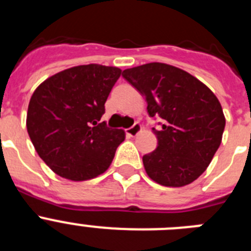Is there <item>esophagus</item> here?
<instances>
[{
    "instance_id": "34e87169",
    "label": "esophagus",
    "mask_w": 251,
    "mask_h": 251,
    "mask_svg": "<svg viewBox=\"0 0 251 251\" xmlns=\"http://www.w3.org/2000/svg\"><path fill=\"white\" fill-rule=\"evenodd\" d=\"M142 130V126L139 123H134L130 128H128V129H126V133H127L128 136L129 137H136L138 136L139 133H141Z\"/></svg>"
}]
</instances>
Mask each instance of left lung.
Segmentation results:
<instances>
[{
	"mask_svg": "<svg viewBox=\"0 0 251 251\" xmlns=\"http://www.w3.org/2000/svg\"><path fill=\"white\" fill-rule=\"evenodd\" d=\"M123 77L147 100L151 117L162 119L153 128L158 146L143 156L148 177L167 187L197 179L220 147L225 115L216 95L197 77L165 63L126 69Z\"/></svg>",
	"mask_w": 251,
	"mask_h": 251,
	"instance_id": "obj_1",
	"label": "left lung"
}]
</instances>
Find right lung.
Instances as JSON below:
<instances>
[{
  "label": "right lung",
  "mask_w": 251,
  "mask_h": 251,
  "mask_svg": "<svg viewBox=\"0 0 251 251\" xmlns=\"http://www.w3.org/2000/svg\"><path fill=\"white\" fill-rule=\"evenodd\" d=\"M122 70L99 64L56 73L31 95L26 127L40 158L60 177L86 181L104 174L126 138L101 122Z\"/></svg>",
  "instance_id": "obj_1"
}]
</instances>
